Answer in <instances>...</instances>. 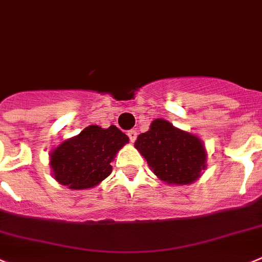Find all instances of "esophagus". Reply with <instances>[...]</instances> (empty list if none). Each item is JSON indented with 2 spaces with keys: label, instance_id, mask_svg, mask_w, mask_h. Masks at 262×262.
Returning <instances> with one entry per match:
<instances>
[{
  "label": "esophagus",
  "instance_id": "1",
  "mask_svg": "<svg viewBox=\"0 0 262 262\" xmlns=\"http://www.w3.org/2000/svg\"><path fill=\"white\" fill-rule=\"evenodd\" d=\"M128 137H129V139H130V142H134V141L137 139V132L134 130V129L128 130Z\"/></svg>",
  "mask_w": 262,
  "mask_h": 262
}]
</instances>
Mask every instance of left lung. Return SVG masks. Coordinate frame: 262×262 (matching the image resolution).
I'll list each match as a JSON object with an SVG mask.
<instances>
[{
    "instance_id": "1",
    "label": "left lung",
    "mask_w": 262,
    "mask_h": 262,
    "mask_svg": "<svg viewBox=\"0 0 262 262\" xmlns=\"http://www.w3.org/2000/svg\"><path fill=\"white\" fill-rule=\"evenodd\" d=\"M134 146L152 172L169 185L194 182L205 168V151L200 139L174 128L167 120H154Z\"/></svg>"
}]
</instances>
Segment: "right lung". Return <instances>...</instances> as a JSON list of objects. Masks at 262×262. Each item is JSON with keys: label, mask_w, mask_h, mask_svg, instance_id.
Masks as SVG:
<instances>
[{"label": "right lung", "mask_w": 262, "mask_h": 262, "mask_svg": "<svg viewBox=\"0 0 262 262\" xmlns=\"http://www.w3.org/2000/svg\"><path fill=\"white\" fill-rule=\"evenodd\" d=\"M128 142V136L115 125L86 126L51 152L54 177L72 190L90 189L111 174V161Z\"/></svg>", "instance_id": "1"}]
</instances>
